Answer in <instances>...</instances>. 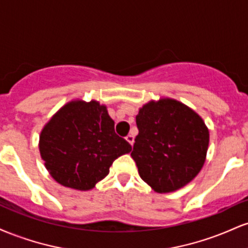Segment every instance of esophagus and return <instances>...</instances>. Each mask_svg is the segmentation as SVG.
<instances>
[{
  "label": "esophagus",
  "mask_w": 248,
  "mask_h": 248,
  "mask_svg": "<svg viewBox=\"0 0 248 248\" xmlns=\"http://www.w3.org/2000/svg\"><path fill=\"white\" fill-rule=\"evenodd\" d=\"M126 140L133 146V144H134V135H132V134H128V135L126 136Z\"/></svg>",
  "instance_id": "obj_1"
}]
</instances>
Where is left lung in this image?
Returning <instances> with one entry per match:
<instances>
[{"mask_svg":"<svg viewBox=\"0 0 248 248\" xmlns=\"http://www.w3.org/2000/svg\"><path fill=\"white\" fill-rule=\"evenodd\" d=\"M130 155L154 191L172 192L192 181L205 162L209 129L195 110L175 99L143 105Z\"/></svg>","mask_w":248,"mask_h":248,"instance_id":"1","label":"left lung"}]
</instances>
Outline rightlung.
I'll return each mask as SVG.
<instances>
[{
    "instance_id": "right-lung-1",
    "label": "right lung",
    "mask_w": 248,
    "mask_h": 248,
    "mask_svg": "<svg viewBox=\"0 0 248 248\" xmlns=\"http://www.w3.org/2000/svg\"><path fill=\"white\" fill-rule=\"evenodd\" d=\"M130 150L132 146L115 134L107 107L95 100L67 102L39 136V153L52 178L81 191L93 189L114 160Z\"/></svg>"
}]
</instances>
